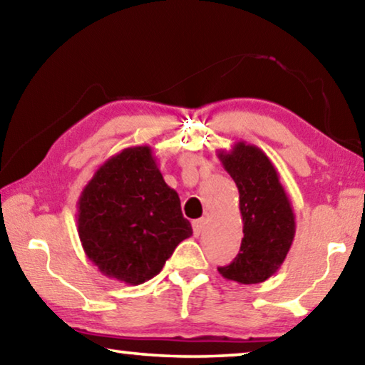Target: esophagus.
Listing matches in <instances>:
<instances>
[{"label":"esophagus","mask_w":365,"mask_h":365,"mask_svg":"<svg viewBox=\"0 0 365 365\" xmlns=\"http://www.w3.org/2000/svg\"><path fill=\"white\" fill-rule=\"evenodd\" d=\"M206 228V219H197L193 222V232L195 235H201Z\"/></svg>","instance_id":"obj_1"}]
</instances>
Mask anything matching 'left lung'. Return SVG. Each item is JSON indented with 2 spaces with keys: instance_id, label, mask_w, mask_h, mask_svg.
I'll return each instance as SVG.
<instances>
[{
  "instance_id": "obj_1",
  "label": "left lung",
  "mask_w": 365,
  "mask_h": 365,
  "mask_svg": "<svg viewBox=\"0 0 365 365\" xmlns=\"http://www.w3.org/2000/svg\"><path fill=\"white\" fill-rule=\"evenodd\" d=\"M217 156L238 187L245 233L238 256L219 272L242 285L262 283L280 269L292 248L296 232L292 202L261 148L238 141Z\"/></svg>"
}]
</instances>
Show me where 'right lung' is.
<instances>
[{"label": "right lung", "mask_w": 365, "mask_h": 365, "mask_svg": "<svg viewBox=\"0 0 365 365\" xmlns=\"http://www.w3.org/2000/svg\"><path fill=\"white\" fill-rule=\"evenodd\" d=\"M77 230L86 257L127 285L158 275L193 233L151 146L125 148L95 172L78 197Z\"/></svg>", "instance_id": "obj_1"}]
</instances>
